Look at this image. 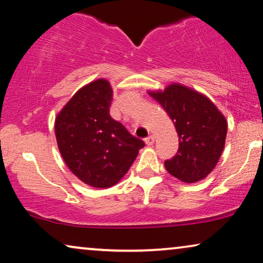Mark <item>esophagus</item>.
<instances>
[{
    "label": "esophagus",
    "instance_id": "34e87169",
    "mask_svg": "<svg viewBox=\"0 0 263 263\" xmlns=\"http://www.w3.org/2000/svg\"><path fill=\"white\" fill-rule=\"evenodd\" d=\"M154 141H155V138H154L153 135H149V136H148V138L144 139V142H146L148 146H153Z\"/></svg>",
    "mask_w": 263,
    "mask_h": 263
}]
</instances>
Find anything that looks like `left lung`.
Listing matches in <instances>:
<instances>
[{"label": "left lung", "mask_w": 263, "mask_h": 263, "mask_svg": "<svg viewBox=\"0 0 263 263\" xmlns=\"http://www.w3.org/2000/svg\"><path fill=\"white\" fill-rule=\"evenodd\" d=\"M148 95L168 114L179 136L178 153L165 161L167 172L187 184L206 178L224 149L226 116L210 98L179 83Z\"/></svg>", "instance_id": "obj_1"}]
</instances>
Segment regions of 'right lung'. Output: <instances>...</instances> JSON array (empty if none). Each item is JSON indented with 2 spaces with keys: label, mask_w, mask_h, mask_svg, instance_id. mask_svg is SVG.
<instances>
[{
  "label": "right lung",
  "mask_w": 263,
  "mask_h": 263,
  "mask_svg": "<svg viewBox=\"0 0 263 263\" xmlns=\"http://www.w3.org/2000/svg\"><path fill=\"white\" fill-rule=\"evenodd\" d=\"M112 87L104 78L81 87L58 112L55 139L64 161L84 184L96 189L116 185L144 142L110 116Z\"/></svg>",
  "instance_id": "obj_1"
}]
</instances>
